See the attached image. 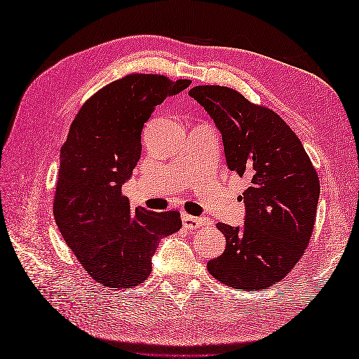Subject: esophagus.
I'll use <instances>...</instances> for the list:
<instances>
[{
    "label": "esophagus",
    "mask_w": 359,
    "mask_h": 359,
    "mask_svg": "<svg viewBox=\"0 0 359 359\" xmlns=\"http://www.w3.org/2000/svg\"><path fill=\"white\" fill-rule=\"evenodd\" d=\"M182 222H184V226L188 228V230H197L203 225V220L201 217H194L189 215H182Z\"/></svg>",
    "instance_id": "34e87169"
}]
</instances>
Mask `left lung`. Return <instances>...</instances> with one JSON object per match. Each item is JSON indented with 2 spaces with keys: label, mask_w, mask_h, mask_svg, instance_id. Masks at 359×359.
<instances>
[{
  "label": "left lung",
  "mask_w": 359,
  "mask_h": 359,
  "mask_svg": "<svg viewBox=\"0 0 359 359\" xmlns=\"http://www.w3.org/2000/svg\"><path fill=\"white\" fill-rule=\"evenodd\" d=\"M222 134L226 165L250 182L245 222L217 224L225 251L207 264L211 276L241 292L266 290L292 271L316 220L319 179L301 140L276 112L225 86L189 90Z\"/></svg>",
  "instance_id": "1"
}]
</instances>
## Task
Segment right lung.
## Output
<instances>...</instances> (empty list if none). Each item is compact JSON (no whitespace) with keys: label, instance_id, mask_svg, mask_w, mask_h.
Masks as SVG:
<instances>
[{"label":"right lung","instance_id":"obj_1","mask_svg":"<svg viewBox=\"0 0 359 359\" xmlns=\"http://www.w3.org/2000/svg\"><path fill=\"white\" fill-rule=\"evenodd\" d=\"M191 81L129 74L81 106L60 152L53 217L98 284L133 288L151 274L158 241L180 230L177 211L133 208L121 194L142 154V129L166 97Z\"/></svg>","mask_w":359,"mask_h":359}]
</instances>
